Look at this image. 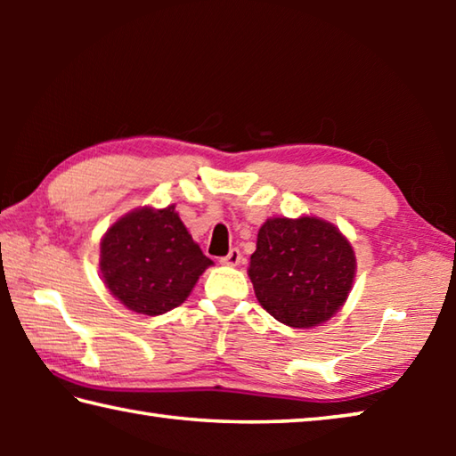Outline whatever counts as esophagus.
I'll return each mask as SVG.
<instances>
[{
    "mask_svg": "<svg viewBox=\"0 0 456 456\" xmlns=\"http://www.w3.org/2000/svg\"><path fill=\"white\" fill-rule=\"evenodd\" d=\"M243 261V256H241V251L239 249H231L225 257L221 259V264H225V265H239Z\"/></svg>",
    "mask_w": 456,
    "mask_h": 456,
    "instance_id": "34e87169",
    "label": "esophagus"
}]
</instances>
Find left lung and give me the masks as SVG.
Here are the masks:
<instances>
[{"label":"left lung","instance_id":"8db88e82","mask_svg":"<svg viewBox=\"0 0 456 456\" xmlns=\"http://www.w3.org/2000/svg\"><path fill=\"white\" fill-rule=\"evenodd\" d=\"M257 302L289 328H314L348 299L356 256L338 227L318 217H273L249 261Z\"/></svg>","mask_w":456,"mask_h":456}]
</instances>
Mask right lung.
Instances as JSON below:
<instances>
[{"instance_id":"right-lung-1","label":"right lung","mask_w":456,"mask_h":456,"mask_svg":"<svg viewBox=\"0 0 456 456\" xmlns=\"http://www.w3.org/2000/svg\"><path fill=\"white\" fill-rule=\"evenodd\" d=\"M213 261L203 256L175 205L126 213L100 241L106 288L128 310L160 315L181 305Z\"/></svg>"}]
</instances>
